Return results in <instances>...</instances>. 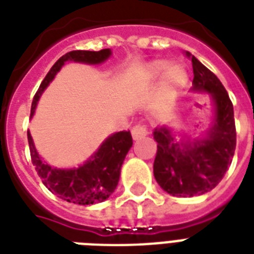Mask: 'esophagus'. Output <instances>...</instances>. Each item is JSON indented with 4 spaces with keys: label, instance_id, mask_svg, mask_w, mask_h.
Returning <instances> with one entry per match:
<instances>
[{
    "label": "esophagus",
    "instance_id": "esophagus-1",
    "mask_svg": "<svg viewBox=\"0 0 254 254\" xmlns=\"http://www.w3.org/2000/svg\"><path fill=\"white\" fill-rule=\"evenodd\" d=\"M145 135H147L146 125H143V124H137V125L133 127V129H131V137H133V138L139 139L142 138V137H145Z\"/></svg>",
    "mask_w": 254,
    "mask_h": 254
}]
</instances>
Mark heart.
Instances as JSON below:
<instances>
[{
    "label": "heart",
    "mask_w": 254,
    "mask_h": 254,
    "mask_svg": "<svg viewBox=\"0 0 254 254\" xmlns=\"http://www.w3.org/2000/svg\"><path fill=\"white\" fill-rule=\"evenodd\" d=\"M169 62L167 61H155L153 63L147 65L146 73L147 76L150 79H154V77L162 75L165 71L166 72V83L169 85H173V87H181L187 81V71H186L182 65H173L170 67L169 70Z\"/></svg>",
    "instance_id": "obj_1"
}]
</instances>
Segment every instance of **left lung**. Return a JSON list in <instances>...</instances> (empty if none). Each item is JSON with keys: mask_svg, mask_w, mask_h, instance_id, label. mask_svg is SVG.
Listing matches in <instances>:
<instances>
[{"mask_svg": "<svg viewBox=\"0 0 254 254\" xmlns=\"http://www.w3.org/2000/svg\"><path fill=\"white\" fill-rule=\"evenodd\" d=\"M185 55L192 62L193 89L212 96L216 116L208 135L193 142H175L166 127L154 130L155 181L167 193L182 197L215 189L228 170L236 149V125L228 92L196 58L189 51H185Z\"/></svg>", "mask_w": 254, "mask_h": 254, "instance_id": "obj_1", "label": "left lung"}]
</instances>
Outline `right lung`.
Segmentation results:
<instances>
[{"mask_svg":"<svg viewBox=\"0 0 254 254\" xmlns=\"http://www.w3.org/2000/svg\"><path fill=\"white\" fill-rule=\"evenodd\" d=\"M109 55H111L109 49L100 50V51L76 50V51H69L59 58L57 63L51 67L49 73L46 75L34 96L30 117L34 115L42 92L45 91L46 87L55 77L57 72L65 62L72 61L97 64L108 59ZM27 141H29L31 162L37 170L38 175L41 177L43 185L63 200L83 205L100 203L111 196L119 183L120 171L125 155L133 145L130 131H119L111 135L101 145L97 153L83 166L73 170H58L53 169L42 161L34 147L29 131H27Z\"/></svg>","mask_w":254,"mask_h":254,"instance_id":"1","label":"right lung"}]
</instances>
